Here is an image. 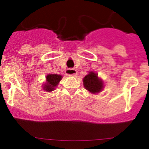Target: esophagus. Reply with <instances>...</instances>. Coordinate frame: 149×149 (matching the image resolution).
I'll use <instances>...</instances> for the list:
<instances>
[{
  "mask_svg": "<svg viewBox=\"0 0 149 149\" xmlns=\"http://www.w3.org/2000/svg\"><path fill=\"white\" fill-rule=\"evenodd\" d=\"M65 74H66L67 75L69 76H75L77 74V72L74 68H68L65 71Z\"/></svg>",
  "mask_w": 149,
  "mask_h": 149,
  "instance_id": "obj_1",
  "label": "esophagus"
}]
</instances>
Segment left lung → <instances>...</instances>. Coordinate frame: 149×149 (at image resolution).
<instances>
[{"label":"left lung","instance_id":"1","mask_svg":"<svg viewBox=\"0 0 149 149\" xmlns=\"http://www.w3.org/2000/svg\"><path fill=\"white\" fill-rule=\"evenodd\" d=\"M84 85L88 91L92 93H97L101 92L103 88V83L98 77L97 74L91 72L84 78Z\"/></svg>","mask_w":149,"mask_h":149}]
</instances>
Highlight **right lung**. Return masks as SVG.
<instances>
[{"instance_id": "obj_1", "label": "right lung", "mask_w": 149, "mask_h": 149, "mask_svg": "<svg viewBox=\"0 0 149 149\" xmlns=\"http://www.w3.org/2000/svg\"><path fill=\"white\" fill-rule=\"evenodd\" d=\"M62 76L58 74H48L46 77L47 83L45 85L43 89L48 92H51L54 89V88L57 86L58 83L61 81Z\"/></svg>"}]
</instances>
